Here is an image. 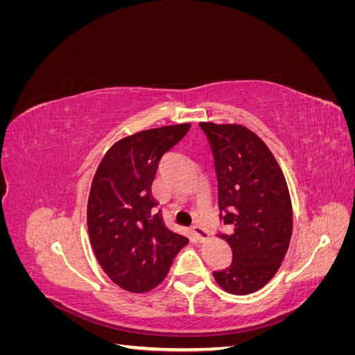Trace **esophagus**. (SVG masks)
<instances>
[{
	"mask_svg": "<svg viewBox=\"0 0 355 355\" xmlns=\"http://www.w3.org/2000/svg\"><path fill=\"white\" fill-rule=\"evenodd\" d=\"M191 234H192V237L198 240L200 243H204L209 239V234L204 231V228H201L200 225H194V227L191 228Z\"/></svg>",
	"mask_w": 355,
	"mask_h": 355,
	"instance_id": "obj_1",
	"label": "esophagus"
}]
</instances>
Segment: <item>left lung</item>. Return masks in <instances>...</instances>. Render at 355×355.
Returning a JSON list of instances; mask_svg holds the SVG:
<instances>
[{"label":"left lung","mask_w":355,"mask_h":355,"mask_svg":"<svg viewBox=\"0 0 355 355\" xmlns=\"http://www.w3.org/2000/svg\"><path fill=\"white\" fill-rule=\"evenodd\" d=\"M214 155L220 218L232 263L213 272L232 295H250L280 270L293 232V209L286 178L262 139L241 124L200 123Z\"/></svg>","instance_id":"obj_1"}]
</instances>
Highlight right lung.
Segmentation results:
<instances>
[{
	"instance_id": "add662e5",
	"label": "right lung",
	"mask_w": 355,
	"mask_h": 355,
	"mask_svg": "<svg viewBox=\"0 0 355 355\" xmlns=\"http://www.w3.org/2000/svg\"><path fill=\"white\" fill-rule=\"evenodd\" d=\"M191 124L137 132L115 142L96 170L87 202L90 243L102 270L121 288L145 293L164 280L188 239L164 227L151 185L158 161Z\"/></svg>"
}]
</instances>
